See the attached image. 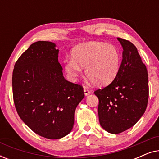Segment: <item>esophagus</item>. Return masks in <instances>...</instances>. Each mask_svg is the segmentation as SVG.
Here are the masks:
<instances>
[{
  "instance_id": "esophagus-1",
  "label": "esophagus",
  "mask_w": 159,
  "mask_h": 159,
  "mask_svg": "<svg viewBox=\"0 0 159 159\" xmlns=\"http://www.w3.org/2000/svg\"><path fill=\"white\" fill-rule=\"evenodd\" d=\"M84 93L85 95H88L90 93V90H88V89L84 88Z\"/></svg>"
}]
</instances>
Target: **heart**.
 <instances>
[{
  "label": "heart",
  "instance_id": "b5f03b06",
  "mask_svg": "<svg viewBox=\"0 0 159 159\" xmlns=\"http://www.w3.org/2000/svg\"><path fill=\"white\" fill-rule=\"evenodd\" d=\"M84 67L86 77L99 86L110 84L118 75L120 53L116 46L101 42L80 44L71 51V58L64 60V70L75 81Z\"/></svg>",
  "mask_w": 159,
  "mask_h": 159
}]
</instances>
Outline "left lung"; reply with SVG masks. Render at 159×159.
<instances>
[{
    "label": "left lung",
    "mask_w": 159,
    "mask_h": 159,
    "mask_svg": "<svg viewBox=\"0 0 159 159\" xmlns=\"http://www.w3.org/2000/svg\"><path fill=\"white\" fill-rule=\"evenodd\" d=\"M117 40L123 48L118 75L109 85L94 92L99 100L100 125L111 134L133 127L144 114L148 101V75L138 49L129 41Z\"/></svg>",
    "instance_id": "8db88e82"
}]
</instances>
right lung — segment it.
I'll use <instances>...</instances> for the list:
<instances>
[{
  "instance_id": "1",
  "label": "right lung",
  "mask_w": 159,
  "mask_h": 159,
  "mask_svg": "<svg viewBox=\"0 0 159 159\" xmlns=\"http://www.w3.org/2000/svg\"><path fill=\"white\" fill-rule=\"evenodd\" d=\"M56 47L48 41L32 43L17 60L12 76L19 117L38 135L51 140L71 131L76 108L84 96L82 86L63 76Z\"/></svg>"
}]
</instances>
